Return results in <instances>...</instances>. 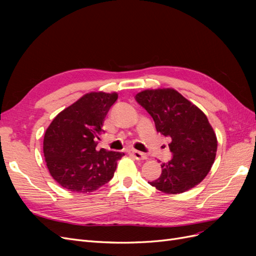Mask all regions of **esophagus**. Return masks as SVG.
<instances>
[{
  "mask_svg": "<svg viewBox=\"0 0 256 256\" xmlns=\"http://www.w3.org/2000/svg\"><path fill=\"white\" fill-rule=\"evenodd\" d=\"M128 152H129L130 154H132V156H134L136 159H138V160H145V159H147L146 154H143V152H138V150H130Z\"/></svg>",
  "mask_w": 256,
  "mask_h": 256,
  "instance_id": "1",
  "label": "esophagus"
}]
</instances>
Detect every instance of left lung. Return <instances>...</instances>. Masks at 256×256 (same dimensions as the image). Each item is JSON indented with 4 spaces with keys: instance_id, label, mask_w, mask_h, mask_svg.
Segmentation results:
<instances>
[{
    "instance_id": "left-lung-1",
    "label": "left lung",
    "mask_w": 256,
    "mask_h": 256,
    "mask_svg": "<svg viewBox=\"0 0 256 256\" xmlns=\"http://www.w3.org/2000/svg\"><path fill=\"white\" fill-rule=\"evenodd\" d=\"M136 100L150 113L158 132L172 140V159L161 164V175L150 184L168 194L196 187L210 171L218 146L206 115L173 88L146 90Z\"/></svg>"
}]
</instances>
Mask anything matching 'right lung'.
Returning <instances> with one entry per match:
<instances>
[{
  "label": "right lung",
  "instance_id": "add662e5",
  "mask_svg": "<svg viewBox=\"0 0 256 256\" xmlns=\"http://www.w3.org/2000/svg\"><path fill=\"white\" fill-rule=\"evenodd\" d=\"M116 92H92L58 113L44 138L48 170L62 187L90 193L109 182L124 152L96 150L99 134Z\"/></svg>",
  "mask_w": 256,
  "mask_h": 256
}]
</instances>
